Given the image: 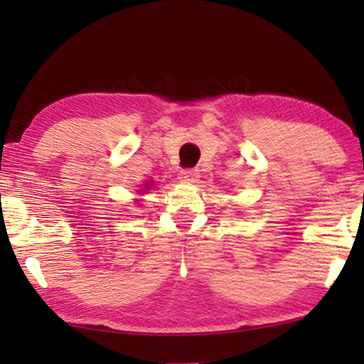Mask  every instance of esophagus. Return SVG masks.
Instances as JSON below:
<instances>
[{"label":"esophagus","mask_w":364,"mask_h":364,"mask_svg":"<svg viewBox=\"0 0 364 364\" xmlns=\"http://www.w3.org/2000/svg\"><path fill=\"white\" fill-rule=\"evenodd\" d=\"M180 178L186 183H194L199 180V170L197 168H184L180 171Z\"/></svg>","instance_id":"1"}]
</instances>
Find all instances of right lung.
<instances>
[{"label":"right lung","instance_id":"right-lung-1","mask_svg":"<svg viewBox=\"0 0 364 364\" xmlns=\"http://www.w3.org/2000/svg\"><path fill=\"white\" fill-rule=\"evenodd\" d=\"M146 188H147V189H149V186H146Z\"/></svg>","mask_w":364,"mask_h":364}]
</instances>
